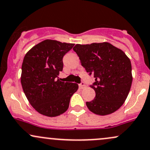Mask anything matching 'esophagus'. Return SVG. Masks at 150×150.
I'll return each mask as SVG.
<instances>
[{
    "label": "esophagus",
    "instance_id": "34e87169",
    "mask_svg": "<svg viewBox=\"0 0 150 150\" xmlns=\"http://www.w3.org/2000/svg\"><path fill=\"white\" fill-rule=\"evenodd\" d=\"M79 87H80V89H84L85 87H86V85L85 82H82L80 84H79Z\"/></svg>",
    "mask_w": 150,
    "mask_h": 150
}]
</instances>
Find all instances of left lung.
Masks as SVG:
<instances>
[{
	"label": "left lung",
	"mask_w": 150,
	"mask_h": 150,
	"mask_svg": "<svg viewBox=\"0 0 150 150\" xmlns=\"http://www.w3.org/2000/svg\"><path fill=\"white\" fill-rule=\"evenodd\" d=\"M82 66L95 82L90 85L96 96L86 105L92 112L105 116L123 105L132 85V67L123 51L107 42L93 43L73 48Z\"/></svg>",
	"instance_id": "8db88e82"
}]
</instances>
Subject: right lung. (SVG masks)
<instances>
[{"label": "right lung", "instance_id": "1", "mask_svg": "<svg viewBox=\"0 0 150 150\" xmlns=\"http://www.w3.org/2000/svg\"><path fill=\"white\" fill-rule=\"evenodd\" d=\"M74 44L46 39L26 53L22 65L21 84L30 104L41 114L54 117L68 108L70 98L78 89L73 82L60 81L63 58Z\"/></svg>", "mask_w": 150, "mask_h": 150}]
</instances>
